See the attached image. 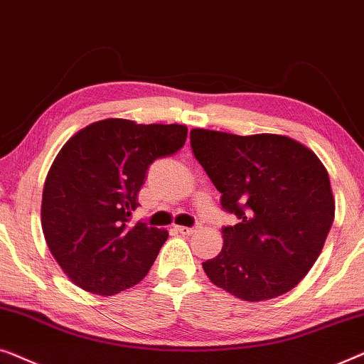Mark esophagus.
Here are the masks:
<instances>
[{
	"label": "esophagus",
	"instance_id": "34e87169",
	"mask_svg": "<svg viewBox=\"0 0 364 364\" xmlns=\"http://www.w3.org/2000/svg\"><path fill=\"white\" fill-rule=\"evenodd\" d=\"M176 228V231L180 232V234H183V235H189V234H193V232H196L198 231V228L199 226H196V228H186V226H175Z\"/></svg>",
	"mask_w": 364,
	"mask_h": 364
}]
</instances>
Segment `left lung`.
Listing matches in <instances>:
<instances>
[{
  "mask_svg": "<svg viewBox=\"0 0 364 364\" xmlns=\"http://www.w3.org/2000/svg\"><path fill=\"white\" fill-rule=\"evenodd\" d=\"M199 165L237 224L203 262L209 280L245 301L275 299L309 274L335 219L328 171L310 148L284 135L239 136L193 129Z\"/></svg>",
  "mask_w": 364,
  "mask_h": 364,
  "instance_id": "obj_1",
  "label": "left lung"
}]
</instances>
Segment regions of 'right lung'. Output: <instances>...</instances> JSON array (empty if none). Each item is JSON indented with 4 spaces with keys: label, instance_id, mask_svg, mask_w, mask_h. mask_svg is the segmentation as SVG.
Listing matches in <instances>:
<instances>
[{
    "label": "right lung",
    "instance_id": "1",
    "mask_svg": "<svg viewBox=\"0 0 364 364\" xmlns=\"http://www.w3.org/2000/svg\"><path fill=\"white\" fill-rule=\"evenodd\" d=\"M186 135L178 124L107 119L60 148L44 183L41 224L50 254L75 285L115 295L148 274L168 231L130 219L148 168L180 150Z\"/></svg>",
    "mask_w": 364,
    "mask_h": 364
}]
</instances>
